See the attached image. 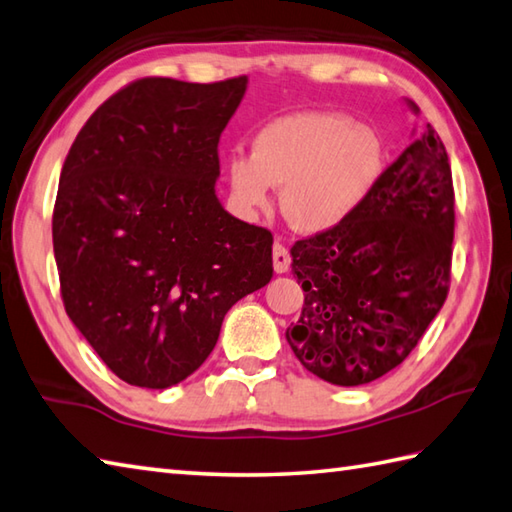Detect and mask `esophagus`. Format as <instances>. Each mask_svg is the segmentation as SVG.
<instances>
[{
    "label": "esophagus",
    "instance_id": "esophagus-1",
    "mask_svg": "<svg viewBox=\"0 0 512 512\" xmlns=\"http://www.w3.org/2000/svg\"><path fill=\"white\" fill-rule=\"evenodd\" d=\"M273 268H275V273H288V268H290L288 248L279 242L273 246Z\"/></svg>",
    "mask_w": 512,
    "mask_h": 512
}]
</instances>
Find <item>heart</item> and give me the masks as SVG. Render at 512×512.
<instances>
[{"label":"heart","mask_w":512,"mask_h":512,"mask_svg":"<svg viewBox=\"0 0 512 512\" xmlns=\"http://www.w3.org/2000/svg\"><path fill=\"white\" fill-rule=\"evenodd\" d=\"M384 166L377 133L328 110H297L257 130L253 153H233L224 177L242 213L273 206L282 188V213L308 235L342 226L366 202Z\"/></svg>","instance_id":"b5f03b06"}]
</instances>
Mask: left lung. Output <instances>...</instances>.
I'll return each instance as SVG.
<instances>
[{"label": "left lung", "instance_id": "8db88e82", "mask_svg": "<svg viewBox=\"0 0 512 512\" xmlns=\"http://www.w3.org/2000/svg\"><path fill=\"white\" fill-rule=\"evenodd\" d=\"M453 233V175L426 124L342 226L290 248L304 308L286 342L302 366L362 386L402 364L446 302Z\"/></svg>", "mask_w": 512, "mask_h": 512}]
</instances>
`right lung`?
Listing matches in <instances>:
<instances>
[{
    "mask_svg": "<svg viewBox=\"0 0 512 512\" xmlns=\"http://www.w3.org/2000/svg\"><path fill=\"white\" fill-rule=\"evenodd\" d=\"M248 77H146L90 115L53 213L66 313L130 386L184 382L224 315L273 277V235L217 199V144Z\"/></svg>",
    "mask_w": 512,
    "mask_h": 512,
    "instance_id": "1",
    "label": "right lung"
}]
</instances>
